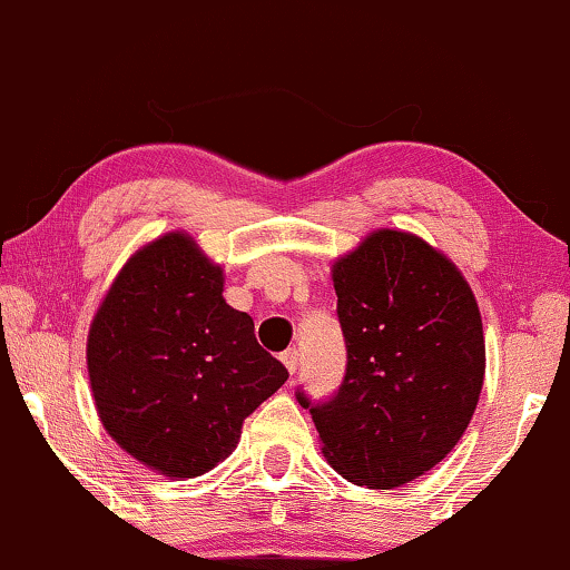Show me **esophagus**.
<instances>
[{
	"mask_svg": "<svg viewBox=\"0 0 570 570\" xmlns=\"http://www.w3.org/2000/svg\"><path fill=\"white\" fill-rule=\"evenodd\" d=\"M282 362H284V366L288 368V372H296V366H299V351L296 348H288V351H284L282 354Z\"/></svg>",
	"mask_w": 570,
	"mask_h": 570,
	"instance_id": "obj_1",
	"label": "esophagus"
}]
</instances>
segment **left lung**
Returning a JSON list of instances; mask_svg holds the SVG:
<instances>
[{
  "mask_svg": "<svg viewBox=\"0 0 570 570\" xmlns=\"http://www.w3.org/2000/svg\"><path fill=\"white\" fill-rule=\"evenodd\" d=\"M346 376L309 407L335 472L400 488L429 472L468 429L485 376L483 320L470 284L426 239L376 229L333 263Z\"/></svg>",
  "mask_w": 570,
  "mask_h": 570,
  "instance_id": "left-lung-1",
  "label": "left lung"
}]
</instances>
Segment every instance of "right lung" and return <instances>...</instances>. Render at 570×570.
Masks as SVG:
<instances>
[{"mask_svg":"<svg viewBox=\"0 0 570 570\" xmlns=\"http://www.w3.org/2000/svg\"><path fill=\"white\" fill-rule=\"evenodd\" d=\"M222 292V266L186 232H167L126 261L87 335L102 426L165 478L227 460L243 421L288 376Z\"/></svg>","mask_w":570,"mask_h":570,"instance_id":"1","label":"right lung"}]
</instances>
